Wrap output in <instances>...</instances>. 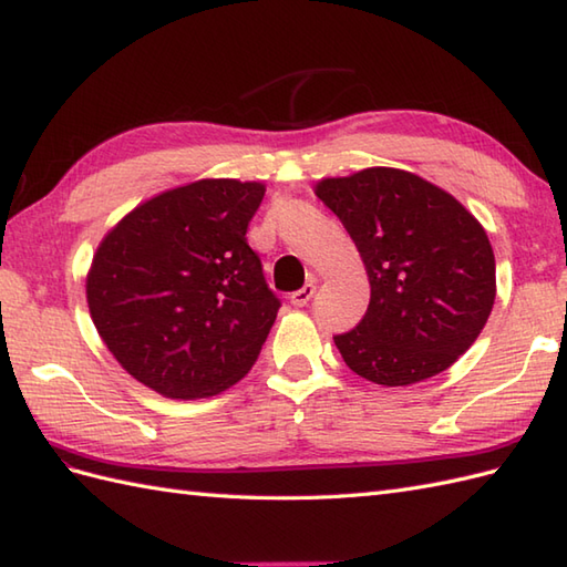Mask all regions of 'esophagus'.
<instances>
[{
	"mask_svg": "<svg viewBox=\"0 0 567 567\" xmlns=\"http://www.w3.org/2000/svg\"><path fill=\"white\" fill-rule=\"evenodd\" d=\"M315 292H317V285L315 282H307L302 290H297V292H292V305L295 307H307L309 305V299L315 297Z\"/></svg>",
	"mask_w": 567,
	"mask_h": 567,
	"instance_id": "esophagus-1",
	"label": "esophagus"
}]
</instances>
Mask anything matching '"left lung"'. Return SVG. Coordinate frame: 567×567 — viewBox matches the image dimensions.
I'll return each mask as SVG.
<instances>
[{
	"mask_svg": "<svg viewBox=\"0 0 567 567\" xmlns=\"http://www.w3.org/2000/svg\"><path fill=\"white\" fill-rule=\"evenodd\" d=\"M365 262L370 305L333 336L346 365L402 388L451 368L495 305V252L485 228L449 192L394 167L317 185Z\"/></svg>",
	"mask_w": 567,
	"mask_h": 567,
	"instance_id": "left-lung-1",
	"label": "left lung"
}]
</instances>
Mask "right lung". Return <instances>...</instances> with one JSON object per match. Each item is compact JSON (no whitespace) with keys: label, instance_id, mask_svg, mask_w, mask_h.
Here are the masks:
<instances>
[{"label":"right lung","instance_id":"1","mask_svg":"<svg viewBox=\"0 0 567 567\" xmlns=\"http://www.w3.org/2000/svg\"><path fill=\"white\" fill-rule=\"evenodd\" d=\"M260 183L199 179L167 189L104 236L87 305L122 368L173 400L231 388L256 363L280 299L248 246Z\"/></svg>","mask_w":567,"mask_h":567}]
</instances>
